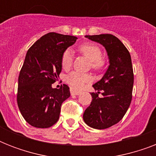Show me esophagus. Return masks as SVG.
<instances>
[{
	"instance_id": "1",
	"label": "esophagus",
	"mask_w": 156,
	"mask_h": 156,
	"mask_svg": "<svg viewBox=\"0 0 156 156\" xmlns=\"http://www.w3.org/2000/svg\"><path fill=\"white\" fill-rule=\"evenodd\" d=\"M70 93L72 95H78L81 94V91H78V90H74L73 88H70Z\"/></svg>"
}]
</instances>
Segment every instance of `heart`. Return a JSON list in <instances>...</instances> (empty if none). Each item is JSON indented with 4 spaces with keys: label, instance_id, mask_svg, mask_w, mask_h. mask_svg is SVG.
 Listing matches in <instances>:
<instances>
[{
    "label": "heart",
    "instance_id": "1",
    "mask_svg": "<svg viewBox=\"0 0 156 156\" xmlns=\"http://www.w3.org/2000/svg\"><path fill=\"white\" fill-rule=\"evenodd\" d=\"M81 53L87 56L90 61V66L95 70H100L105 66V61L102 57V51L95 44L89 43L81 45L78 48ZM73 54L70 49H66L61 56V67L65 70L70 69L73 64ZM66 83L75 89H81L86 83H90L91 77L87 73L73 71L66 77Z\"/></svg>",
    "mask_w": 156,
    "mask_h": 156
}]
</instances>
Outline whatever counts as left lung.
<instances>
[{
  "label": "left lung",
  "mask_w": 156,
  "mask_h": 156,
  "mask_svg": "<svg viewBox=\"0 0 156 156\" xmlns=\"http://www.w3.org/2000/svg\"><path fill=\"white\" fill-rule=\"evenodd\" d=\"M86 37L102 44L109 59L106 73L93 85L97 92L90 93L92 101L83 113L87 126L104 129L118 123L130 105L133 86L131 56L121 40L111 34ZM100 92L103 95L101 98L98 96Z\"/></svg>",
  "instance_id": "obj_1"
}]
</instances>
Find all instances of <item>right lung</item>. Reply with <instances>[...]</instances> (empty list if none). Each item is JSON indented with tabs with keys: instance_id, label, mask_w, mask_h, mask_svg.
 <instances>
[{
	"instance_id": "right-lung-1",
	"label": "right lung",
	"mask_w": 156,
	"mask_h": 156,
	"mask_svg": "<svg viewBox=\"0 0 156 156\" xmlns=\"http://www.w3.org/2000/svg\"><path fill=\"white\" fill-rule=\"evenodd\" d=\"M78 38L50 32L28 49L18 76L17 102L23 118L36 128H49L60 117L62 103L70 96L66 84L52 88L61 72V56Z\"/></svg>"
}]
</instances>
